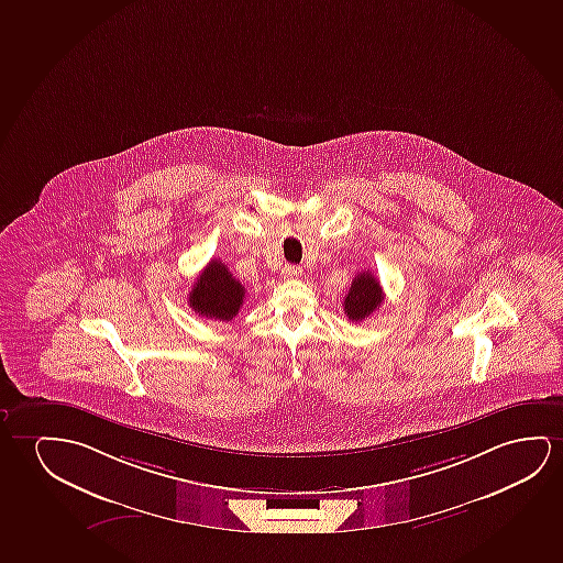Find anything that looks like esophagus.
I'll return each mask as SVG.
<instances>
[{"mask_svg": "<svg viewBox=\"0 0 563 563\" xmlns=\"http://www.w3.org/2000/svg\"><path fill=\"white\" fill-rule=\"evenodd\" d=\"M280 275L285 278H290V280H292V278L302 277V267H298V265H285Z\"/></svg>", "mask_w": 563, "mask_h": 563, "instance_id": "1", "label": "esophagus"}]
</instances>
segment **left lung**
<instances>
[{
    "instance_id": "obj_1",
    "label": "left lung",
    "mask_w": 563,
    "mask_h": 563,
    "mask_svg": "<svg viewBox=\"0 0 563 563\" xmlns=\"http://www.w3.org/2000/svg\"><path fill=\"white\" fill-rule=\"evenodd\" d=\"M382 302H384L382 285L369 271H366L352 280L351 290L344 298V313L351 321H362L369 313L379 310Z\"/></svg>"
}]
</instances>
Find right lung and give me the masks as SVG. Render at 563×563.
Wrapping results in <instances>:
<instances>
[{
    "label": "right lung",
    "mask_w": 563,
    "mask_h": 563,
    "mask_svg": "<svg viewBox=\"0 0 563 563\" xmlns=\"http://www.w3.org/2000/svg\"><path fill=\"white\" fill-rule=\"evenodd\" d=\"M245 288L232 277L229 267L212 260L197 277L189 292V308L201 318L232 321L244 303Z\"/></svg>",
    "instance_id": "1"
}]
</instances>
